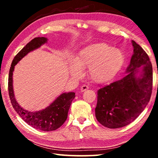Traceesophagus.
<instances>
[{
	"instance_id": "1",
	"label": "esophagus",
	"mask_w": 158,
	"mask_h": 158,
	"mask_svg": "<svg viewBox=\"0 0 158 158\" xmlns=\"http://www.w3.org/2000/svg\"><path fill=\"white\" fill-rule=\"evenodd\" d=\"M87 89H89V86L86 85H81V89H80V90H81V92H84L85 90H86Z\"/></svg>"
}]
</instances>
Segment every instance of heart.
Segmentation results:
<instances>
[{
    "instance_id": "1",
    "label": "heart",
    "mask_w": 158,
    "mask_h": 158,
    "mask_svg": "<svg viewBox=\"0 0 158 158\" xmlns=\"http://www.w3.org/2000/svg\"><path fill=\"white\" fill-rule=\"evenodd\" d=\"M125 56L121 50L105 42H98L84 47L75 59L69 62V73L74 78H80L84 69H89L90 79L100 84L111 82L121 70Z\"/></svg>"
}]
</instances>
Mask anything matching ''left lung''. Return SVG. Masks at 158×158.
I'll use <instances>...</instances> for the list:
<instances>
[{
  "instance_id": "left-lung-1",
  "label": "left lung",
  "mask_w": 158,
  "mask_h": 158,
  "mask_svg": "<svg viewBox=\"0 0 158 158\" xmlns=\"http://www.w3.org/2000/svg\"><path fill=\"white\" fill-rule=\"evenodd\" d=\"M132 43L134 53L125 72L127 75L98 91L95 117L103 126L111 129L126 126L135 121L151 99V62L139 45L134 40Z\"/></svg>"
}]
</instances>
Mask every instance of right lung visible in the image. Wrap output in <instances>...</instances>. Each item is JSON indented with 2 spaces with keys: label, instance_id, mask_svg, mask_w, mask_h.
<instances>
[{
  "label": "right lung",
  "instance_id": "right-lung-1",
  "mask_svg": "<svg viewBox=\"0 0 158 158\" xmlns=\"http://www.w3.org/2000/svg\"><path fill=\"white\" fill-rule=\"evenodd\" d=\"M47 40L44 37H35L15 56L9 72L8 91L13 108L26 123L40 130L53 131L59 128L66 121L71 103L75 98V93H63L47 108L38 111H28L21 107L16 100L12 85L15 66L29 52L47 43Z\"/></svg>",
  "mask_w": 158,
  "mask_h": 158
}]
</instances>
